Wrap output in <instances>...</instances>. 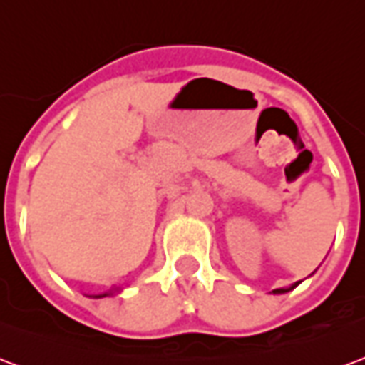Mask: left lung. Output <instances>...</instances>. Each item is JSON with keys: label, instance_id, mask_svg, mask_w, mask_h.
<instances>
[{"label": "left lung", "instance_id": "obj_1", "mask_svg": "<svg viewBox=\"0 0 365 365\" xmlns=\"http://www.w3.org/2000/svg\"><path fill=\"white\" fill-rule=\"evenodd\" d=\"M297 284H299V282H297ZM297 284H294V286H289V288H280V289H274L272 294H286V292H289V289H294L295 286H297Z\"/></svg>", "mask_w": 365, "mask_h": 365}]
</instances>
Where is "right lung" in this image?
Returning <instances> with one entry per match:
<instances>
[{"label": "right lung", "instance_id": "obj_1", "mask_svg": "<svg viewBox=\"0 0 365 365\" xmlns=\"http://www.w3.org/2000/svg\"><path fill=\"white\" fill-rule=\"evenodd\" d=\"M113 294V292H105V294H98V295H95V297H106V295H110Z\"/></svg>", "mask_w": 365, "mask_h": 365}]
</instances>
